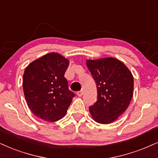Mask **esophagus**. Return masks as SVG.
Segmentation results:
<instances>
[{"instance_id": "obj_1", "label": "esophagus", "mask_w": 158, "mask_h": 158, "mask_svg": "<svg viewBox=\"0 0 158 158\" xmlns=\"http://www.w3.org/2000/svg\"><path fill=\"white\" fill-rule=\"evenodd\" d=\"M83 90H81V91H77V95L78 97H81L83 95Z\"/></svg>"}]
</instances>
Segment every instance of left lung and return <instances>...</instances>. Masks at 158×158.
<instances>
[{
	"label": "left lung",
	"mask_w": 158,
	"mask_h": 158,
	"mask_svg": "<svg viewBox=\"0 0 158 158\" xmlns=\"http://www.w3.org/2000/svg\"><path fill=\"white\" fill-rule=\"evenodd\" d=\"M86 65L97 84V101L89 112L97 123L108 124L117 119L129 106L133 94V74L116 58L87 59Z\"/></svg>",
	"instance_id": "1"
}]
</instances>
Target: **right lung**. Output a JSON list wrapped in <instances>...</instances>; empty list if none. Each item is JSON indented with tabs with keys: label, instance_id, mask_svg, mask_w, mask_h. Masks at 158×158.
Masks as SVG:
<instances>
[{
	"label": "right lung",
	"instance_id": "1",
	"mask_svg": "<svg viewBox=\"0 0 158 158\" xmlns=\"http://www.w3.org/2000/svg\"><path fill=\"white\" fill-rule=\"evenodd\" d=\"M69 60L52 52L34 60L25 68L23 88L28 108L48 122L64 117L75 94L68 89L64 73Z\"/></svg>",
	"mask_w": 158,
	"mask_h": 158
}]
</instances>
